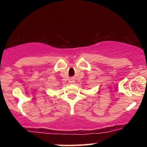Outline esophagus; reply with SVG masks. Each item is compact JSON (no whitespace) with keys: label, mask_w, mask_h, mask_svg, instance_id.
<instances>
[{"label":"esophagus","mask_w":147,"mask_h":147,"mask_svg":"<svg viewBox=\"0 0 147 147\" xmlns=\"http://www.w3.org/2000/svg\"><path fill=\"white\" fill-rule=\"evenodd\" d=\"M76 81H75V78L74 77H71V78H70V79H69V82L70 83H74V82H75Z\"/></svg>","instance_id":"esophagus-1"}]
</instances>
